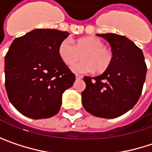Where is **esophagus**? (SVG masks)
<instances>
[{
	"label": "esophagus",
	"mask_w": 152,
	"mask_h": 152,
	"mask_svg": "<svg viewBox=\"0 0 152 152\" xmlns=\"http://www.w3.org/2000/svg\"><path fill=\"white\" fill-rule=\"evenodd\" d=\"M83 78V76H80V75H76V80H80V79H82Z\"/></svg>",
	"instance_id": "esophagus-1"
}]
</instances>
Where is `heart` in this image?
<instances>
[{
    "label": "heart",
    "mask_w": 152,
    "mask_h": 152,
    "mask_svg": "<svg viewBox=\"0 0 152 152\" xmlns=\"http://www.w3.org/2000/svg\"><path fill=\"white\" fill-rule=\"evenodd\" d=\"M58 54L68 66H73L83 54V61L72 68V71L77 74L93 71L102 74L110 69L113 61V52L106 48L101 39L94 37L80 38L76 44L70 39H64L59 45Z\"/></svg>",
    "instance_id": "1"
}]
</instances>
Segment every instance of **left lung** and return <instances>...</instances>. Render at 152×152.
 Instances as JSON below:
<instances>
[{
  "label": "left lung",
  "instance_id": "8db88e82",
  "mask_svg": "<svg viewBox=\"0 0 152 152\" xmlns=\"http://www.w3.org/2000/svg\"><path fill=\"white\" fill-rule=\"evenodd\" d=\"M109 42L113 53L110 69L96 77L84 76L82 103L91 114L106 119L117 118L138 101L147 67L142 51L125 36L97 34Z\"/></svg>",
  "mask_w": 152,
  "mask_h": 152
}]
</instances>
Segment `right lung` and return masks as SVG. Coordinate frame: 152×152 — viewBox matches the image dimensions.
I'll list each match as a JSON object with an SVG mask.
<instances>
[{
    "label": "right lung",
    "mask_w": 152,
    "mask_h": 152,
    "mask_svg": "<svg viewBox=\"0 0 152 152\" xmlns=\"http://www.w3.org/2000/svg\"><path fill=\"white\" fill-rule=\"evenodd\" d=\"M69 33L35 29L16 38L5 56V87L10 101L31 119L50 118L60 111L62 93L76 76L58 54Z\"/></svg>",
    "instance_id": "1"
}]
</instances>
